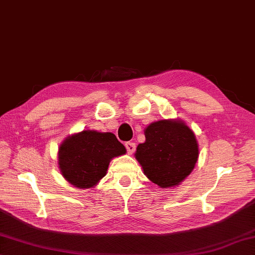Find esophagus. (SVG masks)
Here are the masks:
<instances>
[{"mask_svg": "<svg viewBox=\"0 0 255 255\" xmlns=\"http://www.w3.org/2000/svg\"><path fill=\"white\" fill-rule=\"evenodd\" d=\"M125 147H126V149H127L129 154H132V153L134 152V150H136V143L128 141V142L125 143Z\"/></svg>", "mask_w": 255, "mask_h": 255, "instance_id": "obj_1", "label": "esophagus"}]
</instances>
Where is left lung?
Masks as SVG:
<instances>
[{"mask_svg": "<svg viewBox=\"0 0 255 255\" xmlns=\"http://www.w3.org/2000/svg\"><path fill=\"white\" fill-rule=\"evenodd\" d=\"M144 136L134 153L144 175L162 188L180 185L199 155L194 131L181 119H162L147 126Z\"/></svg>", "mask_w": 255, "mask_h": 255, "instance_id": "1", "label": "left lung"}]
</instances>
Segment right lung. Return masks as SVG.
Wrapping results in <instances>:
<instances>
[{"label":"right lung","mask_w":255,"mask_h":255,"mask_svg":"<svg viewBox=\"0 0 255 255\" xmlns=\"http://www.w3.org/2000/svg\"><path fill=\"white\" fill-rule=\"evenodd\" d=\"M126 152L114 133L86 129L70 134L59 145V170L74 187L92 188L106 175L112 159Z\"/></svg>","instance_id":"1"}]
</instances>
